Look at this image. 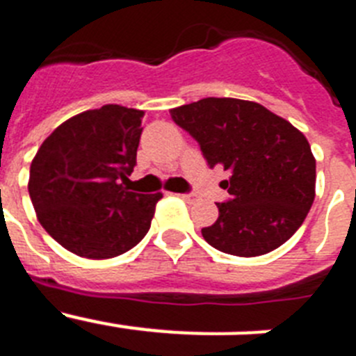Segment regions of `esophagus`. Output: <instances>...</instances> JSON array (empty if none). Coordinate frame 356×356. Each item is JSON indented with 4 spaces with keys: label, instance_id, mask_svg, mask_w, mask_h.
<instances>
[{
    "label": "esophagus",
    "instance_id": "esophagus-1",
    "mask_svg": "<svg viewBox=\"0 0 356 356\" xmlns=\"http://www.w3.org/2000/svg\"><path fill=\"white\" fill-rule=\"evenodd\" d=\"M180 197H181V200L187 201V203H194V201L197 200L196 194H193V193H188V194H180Z\"/></svg>",
    "mask_w": 356,
    "mask_h": 356
}]
</instances>
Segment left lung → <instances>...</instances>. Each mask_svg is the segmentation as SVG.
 Listing matches in <instances>:
<instances>
[{
    "label": "left lung",
    "mask_w": 356,
    "mask_h": 356,
    "mask_svg": "<svg viewBox=\"0 0 356 356\" xmlns=\"http://www.w3.org/2000/svg\"><path fill=\"white\" fill-rule=\"evenodd\" d=\"M193 135L210 168L232 172L219 217L201 229L210 246L235 257H259L287 242L316 197V159L307 137L254 102L205 97L171 110Z\"/></svg>",
    "instance_id": "1"
}]
</instances>
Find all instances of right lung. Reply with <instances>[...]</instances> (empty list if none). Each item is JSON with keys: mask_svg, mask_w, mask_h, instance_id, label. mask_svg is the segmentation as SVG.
Wrapping results in <instances>:
<instances>
[{"mask_svg": "<svg viewBox=\"0 0 356 356\" xmlns=\"http://www.w3.org/2000/svg\"><path fill=\"white\" fill-rule=\"evenodd\" d=\"M143 110L105 105L67 119L37 151L28 193L42 228L83 259H112L147 234L162 193L128 188Z\"/></svg>", "mask_w": 356, "mask_h": 356, "instance_id": "right-lung-1", "label": "right lung"}]
</instances>
